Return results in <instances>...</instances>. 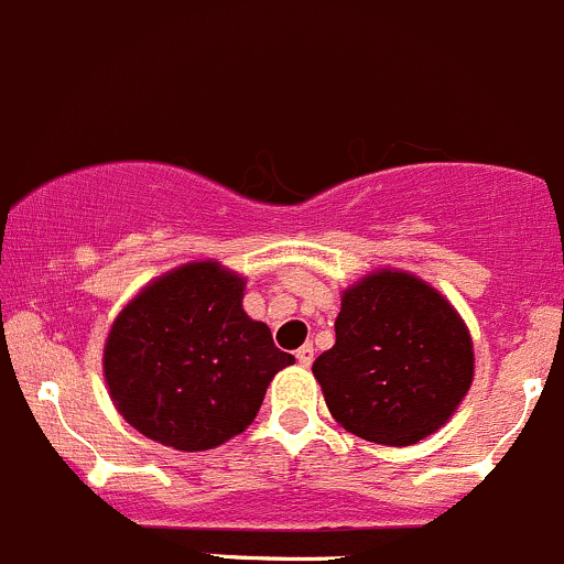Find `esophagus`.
I'll use <instances>...</instances> for the list:
<instances>
[{"label": "esophagus", "mask_w": 564, "mask_h": 564, "mask_svg": "<svg viewBox=\"0 0 564 564\" xmlns=\"http://www.w3.org/2000/svg\"><path fill=\"white\" fill-rule=\"evenodd\" d=\"M295 358H299L301 367H310V364L315 361V347H312V345L299 347V350H295Z\"/></svg>", "instance_id": "34e87169"}]
</instances>
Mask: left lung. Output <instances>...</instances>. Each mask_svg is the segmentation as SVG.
I'll list each match as a JSON object with an SVG mask.
<instances>
[{"instance_id": "obj_1", "label": "left lung", "mask_w": 564, "mask_h": 564, "mask_svg": "<svg viewBox=\"0 0 564 564\" xmlns=\"http://www.w3.org/2000/svg\"><path fill=\"white\" fill-rule=\"evenodd\" d=\"M336 345L315 364L339 426L377 445H415L448 423L475 375L469 330L440 290L380 269L341 293Z\"/></svg>"}]
</instances>
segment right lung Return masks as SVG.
I'll return each instance as SVG.
<instances>
[{
	"instance_id": "add662e5",
	"label": "right lung",
	"mask_w": 564,
	"mask_h": 564,
	"mask_svg": "<svg viewBox=\"0 0 564 564\" xmlns=\"http://www.w3.org/2000/svg\"><path fill=\"white\" fill-rule=\"evenodd\" d=\"M247 280L217 260L184 263L119 312L102 352L116 410L143 437L208 451L258 415L274 375L295 361L243 312Z\"/></svg>"
}]
</instances>
